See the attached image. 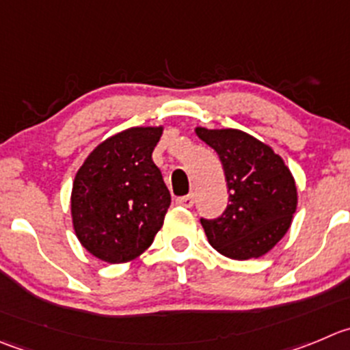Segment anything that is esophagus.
Instances as JSON below:
<instances>
[{
    "label": "esophagus",
    "instance_id": "34e87169",
    "mask_svg": "<svg viewBox=\"0 0 350 350\" xmlns=\"http://www.w3.org/2000/svg\"><path fill=\"white\" fill-rule=\"evenodd\" d=\"M177 202L180 206H184V208H192V204H194V194L182 196V198L177 199Z\"/></svg>",
    "mask_w": 350,
    "mask_h": 350
}]
</instances>
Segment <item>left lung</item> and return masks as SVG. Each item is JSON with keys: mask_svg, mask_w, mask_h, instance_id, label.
Segmentation results:
<instances>
[{"mask_svg": "<svg viewBox=\"0 0 350 350\" xmlns=\"http://www.w3.org/2000/svg\"><path fill=\"white\" fill-rule=\"evenodd\" d=\"M219 156L230 204L201 225L209 244L230 259L261 258L282 241L297 209V187L282 156L237 129L196 127Z\"/></svg>", "mask_w": 350, "mask_h": 350, "instance_id": "1", "label": "left lung"}]
</instances>
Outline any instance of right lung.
<instances>
[{
  "mask_svg": "<svg viewBox=\"0 0 350 350\" xmlns=\"http://www.w3.org/2000/svg\"><path fill=\"white\" fill-rule=\"evenodd\" d=\"M161 134V125L118 132L96 146L75 175L73 230L101 261H132L163 227L172 198L152 161Z\"/></svg>",
  "mask_w": 350,
  "mask_h": 350,
  "instance_id": "add662e5",
  "label": "right lung"
}]
</instances>
